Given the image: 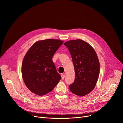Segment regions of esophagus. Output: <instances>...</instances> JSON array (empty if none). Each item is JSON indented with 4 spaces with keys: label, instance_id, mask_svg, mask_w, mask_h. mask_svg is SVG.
<instances>
[{
    "label": "esophagus",
    "instance_id": "esophagus-1",
    "mask_svg": "<svg viewBox=\"0 0 123 123\" xmlns=\"http://www.w3.org/2000/svg\"><path fill=\"white\" fill-rule=\"evenodd\" d=\"M61 77H62V79H64V78H65V75L64 74H62L61 75Z\"/></svg>",
    "mask_w": 123,
    "mask_h": 123
}]
</instances>
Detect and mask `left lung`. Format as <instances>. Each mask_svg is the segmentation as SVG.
Here are the masks:
<instances>
[{
  "instance_id": "1",
  "label": "left lung",
  "mask_w": 123,
  "mask_h": 123,
  "mask_svg": "<svg viewBox=\"0 0 123 123\" xmlns=\"http://www.w3.org/2000/svg\"><path fill=\"white\" fill-rule=\"evenodd\" d=\"M71 56L75 80L69 85L73 93L84 96L94 89L100 73V63L93 48L86 42L72 40L64 44Z\"/></svg>"
}]
</instances>
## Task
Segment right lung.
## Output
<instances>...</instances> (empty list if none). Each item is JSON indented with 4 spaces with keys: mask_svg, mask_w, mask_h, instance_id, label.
I'll list each match as a JSON object with an SVG mask.
<instances>
[{
    "mask_svg": "<svg viewBox=\"0 0 123 123\" xmlns=\"http://www.w3.org/2000/svg\"><path fill=\"white\" fill-rule=\"evenodd\" d=\"M63 43L57 39L39 41L26 54L22 64V75L26 86L32 92L39 96L46 94L61 79L52 58Z\"/></svg>",
    "mask_w": 123,
    "mask_h": 123,
    "instance_id": "right-lung-1",
    "label": "right lung"
}]
</instances>
